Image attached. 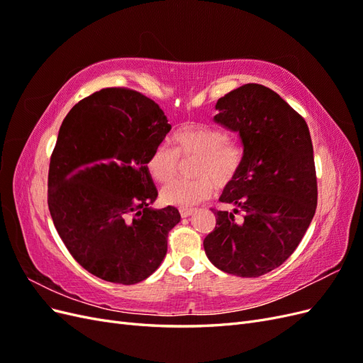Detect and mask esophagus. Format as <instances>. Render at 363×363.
<instances>
[{
    "mask_svg": "<svg viewBox=\"0 0 363 363\" xmlns=\"http://www.w3.org/2000/svg\"><path fill=\"white\" fill-rule=\"evenodd\" d=\"M194 211H195L194 207H180V215H182L183 218H186V216L192 215V213H194Z\"/></svg>",
    "mask_w": 363,
    "mask_h": 363,
    "instance_id": "esophagus-1",
    "label": "esophagus"
}]
</instances>
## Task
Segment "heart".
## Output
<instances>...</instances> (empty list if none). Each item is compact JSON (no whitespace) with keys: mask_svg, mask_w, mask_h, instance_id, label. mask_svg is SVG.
<instances>
[{"mask_svg":"<svg viewBox=\"0 0 363 363\" xmlns=\"http://www.w3.org/2000/svg\"><path fill=\"white\" fill-rule=\"evenodd\" d=\"M174 147L159 142L147 160L152 179L169 183L178 173L181 157H195L192 179H184L164 186L162 199L175 206L188 207L211 199L215 184L225 188L232 183L242 167L244 152L236 142L230 140L224 130L207 124H188L172 135Z\"/></svg>","mask_w":363,"mask_h":363,"instance_id":"1","label":"heart"}]
</instances>
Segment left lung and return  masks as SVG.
I'll list each match as a JSON object with an SVG mask.
<instances>
[{
	"instance_id": "1",
	"label": "left lung",
	"mask_w": 363,
	"mask_h": 363,
	"mask_svg": "<svg viewBox=\"0 0 363 363\" xmlns=\"http://www.w3.org/2000/svg\"><path fill=\"white\" fill-rule=\"evenodd\" d=\"M216 108V123L239 133L244 159L219 199L233 211L212 208L216 225L203 245L221 271L260 277L292 255L316 211L309 127L279 94L257 83L225 94Z\"/></svg>"
}]
</instances>
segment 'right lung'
<instances>
[{
    "instance_id": "right-lung-1",
    "label": "right lung",
    "mask_w": 363,
    "mask_h": 363,
    "mask_svg": "<svg viewBox=\"0 0 363 363\" xmlns=\"http://www.w3.org/2000/svg\"><path fill=\"white\" fill-rule=\"evenodd\" d=\"M171 130L151 98L106 87L77 103L59 130L48 171V208L65 247L95 277L145 280L162 263L180 213L152 211L150 152Z\"/></svg>"
}]
</instances>
